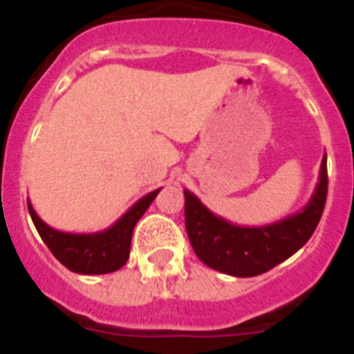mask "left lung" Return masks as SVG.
Returning a JSON list of instances; mask_svg holds the SVG:
<instances>
[{"instance_id":"1","label":"left lung","mask_w":354,"mask_h":354,"mask_svg":"<svg viewBox=\"0 0 354 354\" xmlns=\"http://www.w3.org/2000/svg\"><path fill=\"white\" fill-rule=\"evenodd\" d=\"M328 193L326 154L319 183L301 211L264 227H241L209 211L198 196L184 189L186 230L196 257L230 277L250 278L273 270L310 239L323 216Z\"/></svg>"}]
</instances>
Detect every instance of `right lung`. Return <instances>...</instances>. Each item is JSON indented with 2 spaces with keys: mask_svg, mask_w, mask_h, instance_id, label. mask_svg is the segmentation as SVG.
<instances>
[{
  "mask_svg": "<svg viewBox=\"0 0 354 354\" xmlns=\"http://www.w3.org/2000/svg\"><path fill=\"white\" fill-rule=\"evenodd\" d=\"M159 192L161 187L142 196L111 227L92 234L62 232L49 227L46 221L40 220L35 209L31 207L30 200H28V211L46 246L67 270L80 274H106L120 270L127 262L134 225L138 223L143 212L149 209Z\"/></svg>",
  "mask_w": 354,
  "mask_h": 354,
  "instance_id": "1",
  "label": "right lung"
}]
</instances>
